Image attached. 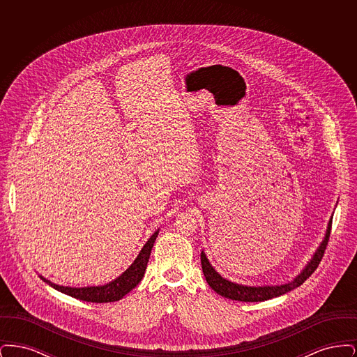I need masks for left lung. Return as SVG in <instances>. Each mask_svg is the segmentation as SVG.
Wrapping results in <instances>:
<instances>
[{
  "instance_id": "obj_1",
  "label": "left lung",
  "mask_w": 357,
  "mask_h": 357,
  "mask_svg": "<svg viewBox=\"0 0 357 357\" xmlns=\"http://www.w3.org/2000/svg\"><path fill=\"white\" fill-rule=\"evenodd\" d=\"M331 227H332V218L328 223V229H326L324 241L321 242V245L319 246V249L316 250V253L313 255V258L307 262L305 269L288 284L274 285V287L273 285H271V287L269 285H266V287H246V285H241V284H234V282L223 278L220 273L215 272V269L208 262L204 252H202L201 253V264H202L204 278H206L207 284L210 285V288L213 289L214 291L221 294L222 297L236 300V301L258 303V301H266V300H271L274 297L282 296L290 290L303 285L306 280L312 275V273L317 269V266H319V264L323 258L324 252L326 249L328 241H329Z\"/></svg>"
}]
</instances>
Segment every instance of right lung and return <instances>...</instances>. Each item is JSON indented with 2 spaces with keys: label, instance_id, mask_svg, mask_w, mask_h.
<instances>
[{
  "label": "right lung",
  "instance_id": "add662e5",
  "mask_svg": "<svg viewBox=\"0 0 357 357\" xmlns=\"http://www.w3.org/2000/svg\"><path fill=\"white\" fill-rule=\"evenodd\" d=\"M159 230H156L150 239L146 242V245L143 246V249L140 250V253L137 255L135 261L131 264V266L120 274L118 278H115L114 281L102 285V287H86V288H70V287H61V285H56L51 282L50 280L44 278L43 275H40V278L47 282L48 285H51L52 288L68 294L73 298L86 301V303H114V301H119L120 298H123L127 293H130L136 285L142 281L147 264H149V258L153 250L155 239L158 237Z\"/></svg>",
  "mask_w": 357,
  "mask_h": 357
}]
</instances>
